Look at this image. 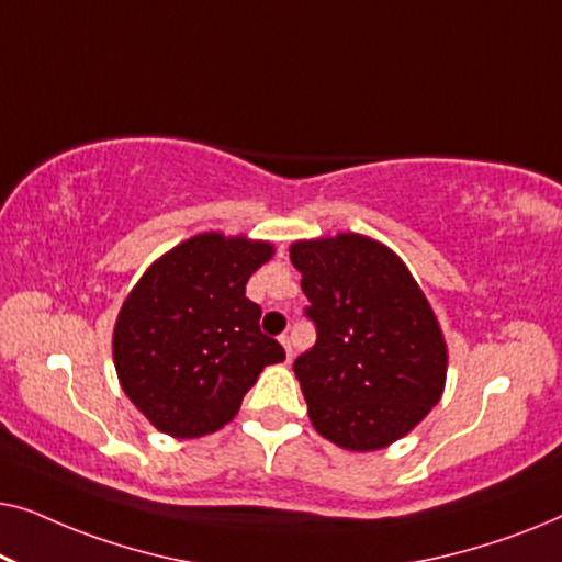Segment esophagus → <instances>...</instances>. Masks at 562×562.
Instances as JSON below:
<instances>
[{"mask_svg": "<svg viewBox=\"0 0 562 562\" xmlns=\"http://www.w3.org/2000/svg\"><path fill=\"white\" fill-rule=\"evenodd\" d=\"M279 342L283 345V350H286V358L291 360V356H294V348H291V337H289L286 333H283V335L279 337Z\"/></svg>", "mask_w": 562, "mask_h": 562, "instance_id": "obj_1", "label": "esophagus"}]
</instances>
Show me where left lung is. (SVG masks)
<instances>
[{
	"label": "left lung",
	"instance_id": "8db88e82",
	"mask_svg": "<svg viewBox=\"0 0 562 562\" xmlns=\"http://www.w3.org/2000/svg\"><path fill=\"white\" fill-rule=\"evenodd\" d=\"M317 342L294 360L314 429L345 450L402 440L440 402L448 345L409 268L386 245L340 233L291 245Z\"/></svg>",
	"mask_w": 562,
	"mask_h": 562
}]
</instances>
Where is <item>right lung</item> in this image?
Segmentation results:
<instances>
[{"mask_svg": "<svg viewBox=\"0 0 562 562\" xmlns=\"http://www.w3.org/2000/svg\"><path fill=\"white\" fill-rule=\"evenodd\" d=\"M273 245L202 233L160 256L122 304L112 356L122 391L160 432H217L286 352L260 333L245 283Z\"/></svg>", "mask_w": 562, "mask_h": 562, "instance_id": "1", "label": "right lung"}]
</instances>
